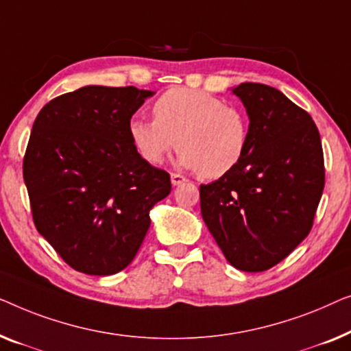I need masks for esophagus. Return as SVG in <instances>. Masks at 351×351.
<instances>
[{
    "label": "esophagus",
    "mask_w": 351,
    "mask_h": 351,
    "mask_svg": "<svg viewBox=\"0 0 351 351\" xmlns=\"http://www.w3.org/2000/svg\"><path fill=\"white\" fill-rule=\"evenodd\" d=\"M186 182V178L184 176H181V175H178V173H171V184L173 186H181V184H184Z\"/></svg>",
    "instance_id": "obj_1"
}]
</instances>
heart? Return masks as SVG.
<instances>
[{
	"label": "heart",
	"mask_w": 351,
	"mask_h": 351,
	"mask_svg": "<svg viewBox=\"0 0 351 351\" xmlns=\"http://www.w3.org/2000/svg\"><path fill=\"white\" fill-rule=\"evenodd\" d=\"M154 121L133 117L128 135L147 164L159 165L178 147V164L202 178L226 176L248 149L250 122L240 108L204 90L178 87L157 98Z\"/></svg>",
	"instance_id": "b5f03b06"
}]
</instances>
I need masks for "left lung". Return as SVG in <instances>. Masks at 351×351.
<instances>
[{"label": "left lung", "instance_id": "obj_1", "mask_svg": "<svg viewBox=\"0 0 351 351\" xmlns=\"http://www.w3.org/2000/svg\"><path fill=\"white\" fill-rule=\"evenodd\" d=\"M232 93L248 114V149L230 173L200 186L202 218L235 269L264 272L312 229L323 147L308 112L278 88L241 82Z\"/></svg>", "mask_w": 351, "mask_h": 351}]
</instances>
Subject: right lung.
<instances>
[{
  "instance_id": "right-lung-1",
  "label": "right lung",
  "mask_w": 351,
  "mask_h": 351,
  "mask_svg": "<svg viewBox=\"0 0 351 351\" xmlns=\"http://www.w3.org/2000/svg\"><path fill=\"white\" fill-rule=\"evenodd\" d=\"M152 90L86 86L39 111L23 159L34 226L68 265L112 275L135 258L170 175L138 154L128 124Z\"/></svg>"
}]
</instances>
